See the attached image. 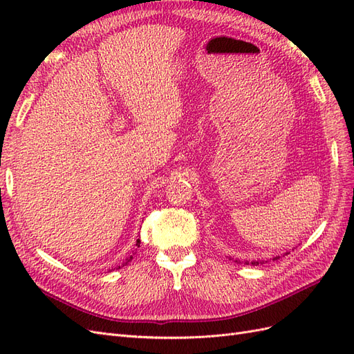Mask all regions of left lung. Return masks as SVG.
I'll return each mask as SVG.
<instances>
[{"label": "left lung", "instance_id": "obj_1", "mask_svg": "<svg viewBox=\"0 0 354 354\" xmlns=\"http://www.w3.org/2000/svg\"><path fill=\"white\" fill-rule=\"evenodd\" d=\"M289 252H285L283 255H288ZM277 259H281L279 255H276V257H273V260H277ZM236 263H245V264H252V266H257V264H260V263H264V261H248V260H243V261H241L239 259L238 260H234Z\"/></svg>", "mask_w": 354, "mask_h": 354}]
</instances>
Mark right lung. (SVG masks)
Instances as JSON below:
<instances>
[{
	"instance_id": "obj_1",
	"label": "right lung",
	"mask_w": 354,
	"mask_h": 354,
	"mask_svg": "<svg viewBox=\"0 0 354 354\" xmlns=\"http://www.w3.org/2000/svg\"><path fill=\"white\" fill-rule=\"evenodd\" d=\"M136 246H140V239H137V242H136ZM133 260V255H130V257H128V259H127V261L122 264V266H127V263L128 261H131Z\"/></svg>"
}]
</instances>
